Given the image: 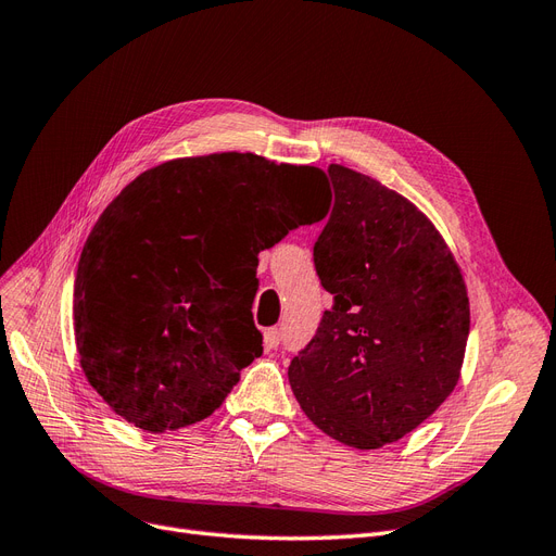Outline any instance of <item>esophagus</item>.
I'll list each match as a JSON object with an SVG mask.
<instances>
[{"mask_svg":"<svg viewBox=\"0 0 556 556\" xmlns=\"http://www.w3.org/2000/svg\"><path fill=\"white\" fill-rule=\"evenodd\" d=\"M278 345H280V329H276V327L264 329V348L276 350Z\"/></svg>","mask_w":556,"mask_h":556,"instance_id":"1","label":"esophagus"}]
</instances>
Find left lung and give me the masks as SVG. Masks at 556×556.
Returning a JSON list of instances; mask_svg holds the SVG:
<instances>
[{"instance_id":"obj_1","label":"left lung","mask_w":556,"mask_h":556,"mask_svg":"<svg viewBox=\"0 0 556 556\" xmlns=\"http://www.w3.org/2000/svg\"><path fill=\"white\" fill-rule=\"evenodd\" d=\"M329 178L333 208L313 257L333 308L288 376L319 431L378 450L457 387L468 292L450 245L413 201L343 164H331Z\"/></svg>"}]
</instances>
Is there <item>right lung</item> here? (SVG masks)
I'll return each mask as SVG.
<instances>
[{
    "label": "right lung",
    "mask_w": 556,
    "mask_h": 556,
    "mask_svg": "<svg viewBox=\"0 0 556 556\" xmlns=\"http://www.w3.org/2000/svg\"><path fill=\"white\" fill-rule=\"evenodd\" d=\"M323 169L255 153L162 162L99 215L74 282L80 368L115 415L150 433L201 422L262 355L257 255L313 204Z\"/></svg>",
    "instance_id": "obj_1"
}]
</instances>
